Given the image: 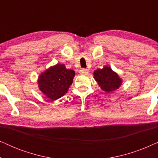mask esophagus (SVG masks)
Returning <instances> with one entry per match:
<instances>
[{"label": "esophagus", "instance_id": "34e87169", "mask_svg": "<svg viewBox=\"0 0 158 158\" xmlns=\"http://www.w3.org/2000/svg\"><path fill=\"white\" fill-rule=\"evenodd\" d=\"M80 73H81V75H87L88 73V69L83 68L81 69V70H80Z\"/></svg>", "mask_w": 158, "mask_h": 158}]
</instances>
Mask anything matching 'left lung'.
Segmentation results:
<instances>
[{"label": "left lung", "mask_w": 158, "mask_h": 158, "mask_svg": "<svg viewBox=\"0 0 158 158\" xmlns=\"http://www.w3.org/2000/svg\"><path fill=\"white\" fill-rule=\"evenodd\" d=\"M94 79L103 91L113 92L118 89L122 83V80L110 67L104 66L102 69H97L94 73Z\"/></svg>", "instance_id": "1"}]
</instances>
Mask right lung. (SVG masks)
Returning a JSON list of instances; mask_svg holds the SVG:
<instances>
[{"mask_svg": "<svg viewBox=\"0 0 158 158\" xmlns=\"http://www.w3.org/2000/svg\"><path fill=\"white\" fill-rule=\"evenodd\" d=\"M75 74L74 70L67 69L64 64H57L39 75V88L47 98L55 101L68 92Z\"/></svg>", "mask_w": 158, "mask_h": 158, "instance_id": "right-lung-1", "label": "right lung"}]
</instances>
